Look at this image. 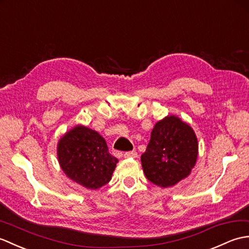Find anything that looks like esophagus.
<instances>
[{
  "instance_id": "1",
  "label": "esophagus",
  "mask_w": 249,
  "mask_h": 249,
  "mask_svg": "<svg viewBox=\"0 0 249 249\" xmlns=\"http://www.w3.org/2000/svg\"><path fill=\"white\" fill-rule=\"evenodd\" d=\"M124 159H135L137 157V152L136 151H128L124 153Z\"/></svg>"
}]
</instances>
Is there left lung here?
Here are the masks:
<instances>
[{"label": "left lung", "instance_id": "obj_1", "mask_svg": "<svg viewBox=\"0 0 249 249\" xmlns=\"http://www.w3.org/2000/svg\"><path fill=\"white\" fill-rule=\"evenodd\" d=\"M198 158V140L192 126L176 115L159 120L141 161L146 178L171 187L189 177Z\"/></svg>", "mask_w": 249, "mask_h": 249}]
</instances>
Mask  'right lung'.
Returning <instances> with one entry per match:
<instances>
[{
  "label": "right lung",
  "mask_w": 249,
  "mask_h": 249,
  "mask_svg": "<svg viewBox=\"0 0 249 249\" xmlns=\"http://www.w3.org/2000/svg\"><path fill=\"white\" fill-rule=\"evenodd\" d=\"M56 149L59 166L65 175L88 190H98L108 183L118 163L108 152L106 140L83 124L66 132Z\"/></svg>",
  "instance_id": "obj_1"
}]
</instances>
